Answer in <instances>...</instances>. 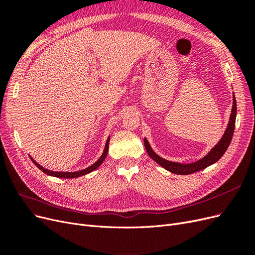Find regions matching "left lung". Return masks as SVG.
<instances>
[{
    "label": "left lung",
    "mask_w": 255,
    "mask_h": 255,
    "mask_svg": "<svg viewBox=\"0 0 255 255\" xmlns=\"http://www.w3.org/2000/svg\"><path fill=\"white\" fill-rule=\"evenodd\" d=\"M236 112H237V107H236V99L233 94V106H232V111H231V116H230V120L228 123V127L225 130V134L222 135L221 139L217 142L214 148L208 152L206 155L202 158H200L197 161H194V163H189V164H182V163H176V161H171V160H167L163 157H160L159 155L153 151L151 148V145L149 141L146 140V138L143 139L145 150L148 152L149 156L156 163L165 168L166 170L170 171L175 174H180V175H186V174H191L194 172L203 170L206 167L211 166L215 164L216 161H218L223 154L226 153L227 149L229 148V145L231 143V140H232L233 133H234V128H235V120H236Z\"/></svg>",
    "instance_id": "left-lung-1"
}]
</instances>
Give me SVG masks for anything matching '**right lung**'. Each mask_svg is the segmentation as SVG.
Instances as JSON below:
<instances>
[{"label": "right lung", "mask_w": 255, "mask_h": 255, "mask_svg": "<svg viewBox=\"0 0 255 255\" xmlns=\"http://www.w3.org/2000/svg\"><path fill=\"white\" fill-rule=\"evenodd\" d=\"M109 145H110V137L107 138L106 143H105V148H104V151H103V153H102V155L100 156V158L96 161V163L92 164V165L89 166V167H87L86 169H83V170L74 171V172H58V171L48 170V169H45V168H43L42 166H40L39 164H38L36 160H34V159L32 158V156H29V157H30V159H32L33 163H34L38 168H39L42 172H44L45 174L51 175V176H56V177H59V179H74V177H79V176L87 174V173H89V172H92L94 170H96L97 168H99L100 165H101V164L103 163V161H104L105 157L107 156V153H109Z\"/></svg>", "instance_id": "right-lung-1"}]
</instances>
